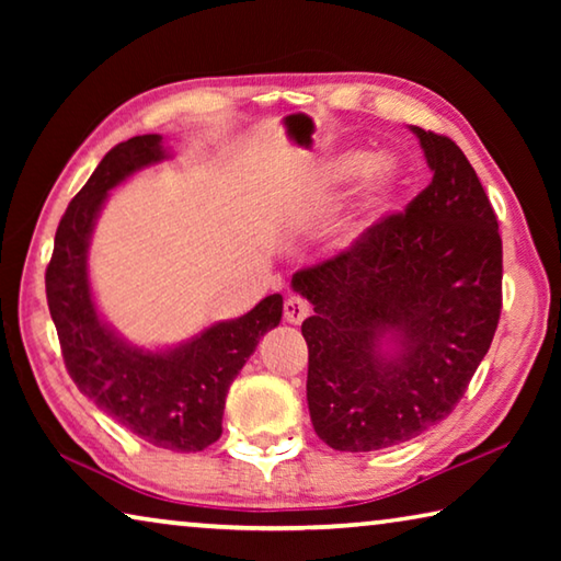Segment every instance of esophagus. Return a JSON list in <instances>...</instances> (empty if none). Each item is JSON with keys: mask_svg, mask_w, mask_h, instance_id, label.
<instances>
[{"mask_svg": "<svg viewBox=\"0 0 561 561\" xmlns=\"http://www.w3.org/2000/svg\"><path fill=\"white\" fill-rule=\"evenodd\" d=\"M309 311H311L309 301L301 297H289L284 301V319H287L289 324H301V321L309 317Z\"/></svg>", "mask_w": 561, "mask_h": 561, "instance_id": "1", "label": "esophagus"}]
</instances>
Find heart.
<instances>
[{
	"instance_id": "heart-1",
	"label": "heart",
	"mask_w": 561,
	"mask_h": 561,
	"mask_svg": "<svg viewBox=\"0 0 561 561\" xmlns=\"http://www.w3.org/2000/svg\"><path fill=\"white\" fill-rule=\"evenodd\" d=\"M360 175H366V185L356 213L341 227V242L344 244L360 240L368 227L378 220V215L386 210L398 183V165L393 158H376L368 150H346V153H339L327 163V178L334 180V183H351Z\"/></svg>"
}]
</instances>
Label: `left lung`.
I'll return each mask as SVG.
<instances>
[{
	"label": "left lung",
	"mask_w": 561,
	"mask_h": 561,
	"mask_svg": "<svg viewBox=\"0 0 561 561\" xmlns=\"http://www.w3.org/2000/svg\"><path fill=\"white\" fill-rule=\"evenodd\" d=\"M411 130L431 185L348 250L291 277L314 304L301 324L309 415L334 450L391 448L448 417L500 321L502 240L490 197L455 140Z\"/></svg>",
	"instance_id": "obj_1"
}]
</instances>
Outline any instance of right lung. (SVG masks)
<instances>
[{"mask_svg": "<svg viewBox=\"0 0 561 561\" xmlns=\"http://www.w3.org/2000/svg\"><path fill=\"white\" fill-rule=\"evenodd\" d=\"M160 144L163 138L148 133L111 148L66 207L46 267V301L66 371L79 391L156 448L197 453L222 435L227 391L260 339L279 324L282 294L165 351L130 346L103 324L87 272L93 225L111 187L165 158Z\"/></svg>", "mask_w": 561, "mask_h": 561, "instance_id": "obj_1", "label": "right lung"}]
</instances>
